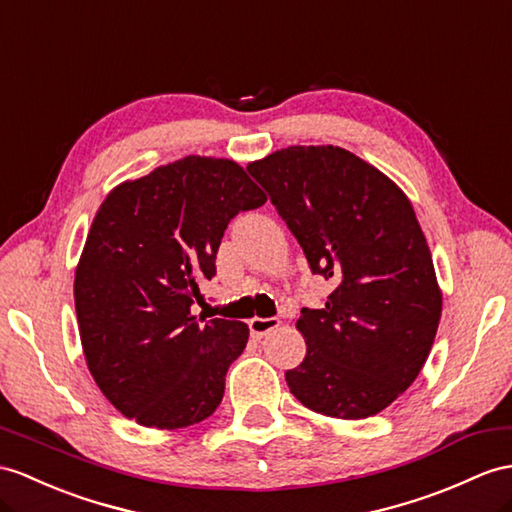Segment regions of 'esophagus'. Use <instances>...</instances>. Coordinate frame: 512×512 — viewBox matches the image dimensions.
Instances as JSON below:
<instances>
[{"label":"esophagus","mask_w":512,"mask_h":512,"mask_svg":"<svg viewBox=\"0 0 512 512\" xmlns=\"http://www.w3.org/2000/svg\"><path fill=\"white\" fill-rule=\"evenodd\" d=\"M280 326V319L276 317H254L249 319V332H252L254 339H263L269 332H273Z\"/></svg>","instance_id":"esophagus-1"}]
</instances>
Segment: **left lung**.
<instances>
[{"label":"left lung","mask_w":512,"mask_h":512,"mask_svg":"<svg viewBox=\"0 0 512 512\" xmlns=\"http://www.w3.org/2000/svg\"><path fill=\"white\" fill-rule=\"evenodd\" d=\"M302 245L334 280L323 308H302V365L284 373L306 408L365 419L419 376L441 319V289L413 204L393 180L334 145H293L249 162Z\"/></svg>","instance_id":"1"}]
</instances>
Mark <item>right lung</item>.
Instances as JSON below:
<instances>
[{"label": "right lung", "mask_w": 512, "mask_h": 512, "mask_svg": "<svg viewBox=\"0 0 512 512\" xmlns=\"http://www.w3.org/2000/svg\"><path fill=\"white\" fill-rule=\"evenodd\" d=\"M267 202L226 158L186 156L115 186L99 206L73 282L80 341L99 391L123 417L189 428L217 410L243 321L193 315L230 219Z\"/></svg>", "instance_id": "add662e5"}]
</instances>
